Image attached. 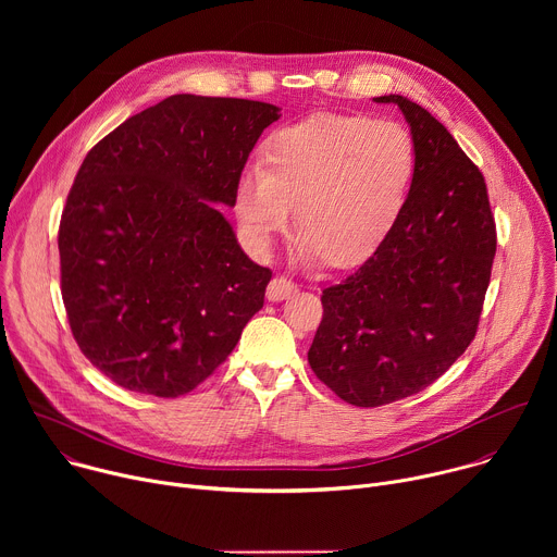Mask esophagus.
Wrapping results in <instances>:
<instances>
[{
  "label": "esophagus",
  "instance_id": "34e87169",
  "mask_svg": "<svg viewBox=\"0 0 557 557\" xmlns=\"http://www.w3.org/2000/svg\"><path fill=\"white\" fill-rule=\"evenodd\" d=\"M293 293H297V284H295L293 280L284 277V275L273 277L271 284H269V288H267V297H269L271 301H282V299L290 297Z\"/></svg>",
  "mask_w": 557,
  "mask_h": 557
}]
</instances>
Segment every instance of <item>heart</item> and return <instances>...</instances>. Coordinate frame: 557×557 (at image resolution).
Listing matches in <instances>:
<instances>
[{"label": "heart", "mask_w": 557, "mask_h": 557, "mask_svg": "<svg viewBox=\"0 0 557 557\" xmlns=\"http://www.w3.org/2000/svg\"><path fill=\"white\" fill-rule=\"evenodd\" d=\"M262 161L233 187V211L256 253H269L297 207L299 253L335 267L366 262L399 220L417 172L410 132L396 121L314 114L273 132Z\"/></svg>", "instance_id": "1"}]
</instances>
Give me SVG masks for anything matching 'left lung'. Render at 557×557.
<instances>
[{
	"label": "left lung",
	"mask_w": 557,
	"mask_h": 557,
	"mask_svg": "<svg viewBox=\"0 0 557 557\" xmlns=\"http://www.w3.org/2000/svg\"><path fill=\"white\" fill-rule=\"evenodd\" d=\"M417 151L406 207L383 245L324 288L308 363L339 399L379 408L434 383L479 329L496 256L487 185L454 136L401 95Z\"/></svg>",
	"instance_id": "8db88e82"
}]
</instances>
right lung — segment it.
Instances as JSON below:
<instances>
[{"mask_svg": "<svg viewBox=\"0 0 557 557\" xmlns=\"http://www.w3.org/2000/svg\"><path fill=\"white\" fill-rule=\"evenodd\" d=\"M280 108L174 95L99 140L59 224L61 295L82 352L116 385L176 399L231 355L264 306L271 271L249 260L215 205Z\"/></svg>", "mask_w": 557, "mask_h": 557, "instance_id": "1", "label": "right lung"}]
</instances>
